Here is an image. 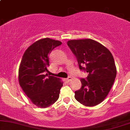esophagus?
I'll return each instance as SVG.
<instances>
[{
	"label": "esophagus",
	"mask_w": 130,
	"mask_h": 130,
	"mask_svg": "<svg viewBox=\"0 0 130 130\" xmlns=\"http://www.w3.org/2000/svg\"><path fill=\"white\" fill-rule=\"evenodd\" d=\"M71 80V77H68V78H67V79H65V81L67 83H69V82L70 81V80Z\"/></svg>",
	"instance_id": "34e87169"
}]
</instances>
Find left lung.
I'll return each instance as SVG.
<instances>
[{"instance_id": "8db88e82", "label": "left lung", "mask_w": 130, "mask_h": 130, "mask_svg": "<svg viewBox=\"0 0 130 130\" xmlns=\"http://www.w3.org/2000/svg\"><path fill=\"white\" fill-rule=\"evenodd\" d=\"M67 44L76 57L79 69L88 73L80 79L82 86L74 98L86 106H95L105 99L112 86L117 69L112 54L95 40H71Z\"/></svg>"}]
</instances>
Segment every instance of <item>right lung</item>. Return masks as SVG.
<instances>
[{
	"mask_svg": "<svg viewBox=\"0 0 130 130\" xmlns=\"http://www.w3.org/2000/svg\"><path fill=\"white\" fill-rule=\"evenodd\" d=\"M62 42L50 38L35 41L27 49L19 65V83L25 94L41 108L50 106L57 100L63 81L50 76L49 54Z\"/></svg>",
	"mask_w": 130,
	"mask_h": 130,
	"instance_id": "add662e5",
	"label": "right lung"
}]
</instances>
